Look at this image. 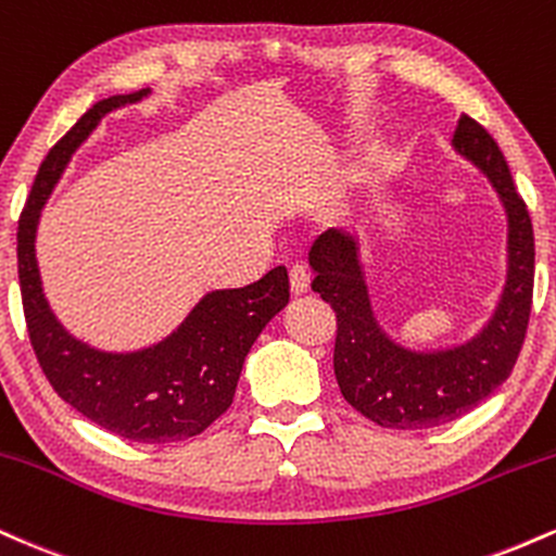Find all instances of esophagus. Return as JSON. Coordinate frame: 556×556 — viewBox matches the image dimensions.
<instances>
[{
	"instance_id": "esophagus-1",
	"label": "esophagus",
	"mask_w": 556,
	"mask_h": 556,
	"mask_svg": "<svg viewBox=\"0 0 556 556\" xmlns=\"http://www.w3.org/2000/svg\"><path fill=\"white\" fill-rule=\"evenodd\" d=\"M308 287H311L308 269H305V266H300V264L290 266V290H292V295H303V292H308Z\"/></svg>"
}]
</instances>
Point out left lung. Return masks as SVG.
I'll use <instances>...</instances> for the list:
<instances>
[{
	"mask_svg": "<svg viewBox=\"0 0 556 556\" xmlns=\"http://www.w3.org/2000/svg\"><path fill=\"white\" fill-rule=\"evenodd\" d=\"M452 146L489 177L507 214V279L500 303L468 342L442 350H410L376 321L361 264L358 238L327 229L308 264L314 292L337 314L334 376L342 397L384 429L416 431L470 413L507 381L526 340L533 303V225L496 140L463 114Z\"/></svg>",
	"mask_w": 556,
	"mask_h": 556,
	"instance_id": "8db88e82",
	"label": "left lung"
}]
</instances>
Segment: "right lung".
I'll list each match as a JSON object with an SVG mask.
<instances>
[{"instance_id":"right-lung-1","label":"right lung","mask_w":556,"mask_h":556,"mask_svg":"<svg viewBox=\"0 0 556 556\" xmlns=\"http://www.w3.org/2000/svg\"><path fill=\"white\" fill-rule=\"evenodd\" d=\"M149 93L143 88L96 101L56 140L17 222V274L30 344L54 392L101 429L130 442L164 444L195 437L232 405L245 355L290 300V279L277 266L253 285L206 292L169 337L132 353L96 350L56 321L36 261L43 203L101 119Z\"/></svg>"}]
</instances>
